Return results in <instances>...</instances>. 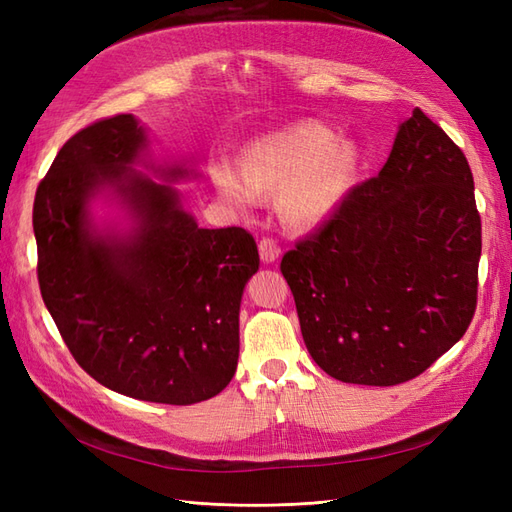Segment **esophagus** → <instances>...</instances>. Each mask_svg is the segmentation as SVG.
Masks as SVG:
<instances>
[{
    "label": "esophagus",
    "mask_w": 512,
    "mask_h": 512,
    "mask_svg": "<svg viewBox=\"0 0 512 512\" xmlns=\"http://www.w3.org/2000/svg\"><path fill=\"white\" fill-rule=\"evenodd\" d=\"M281 248L273 237H262L259 239V257H262L264 264H273L275 259H279Z\"/></svg>",
    "instance_id": "34e87169"
}]
</instances>
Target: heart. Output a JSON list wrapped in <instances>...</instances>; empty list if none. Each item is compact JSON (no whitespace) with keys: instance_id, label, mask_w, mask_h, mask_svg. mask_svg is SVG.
I'll list each match as a JSON object with an SVG mask.
<instances>
[{"instance_id":"1","label":"heart","mask_w":512,"mask_h":512,"mask_svg":"<svg viewBox=\"0 0 512 512\" xmlns=\"http://www.w3.org/2000/svg\"><path fill=\"white\" fill-rule=\"evenodd\" d=\"M361 149L321 123H297L248 143L239 169L217 160L211 180L235 211H250L259 195L277 193V213L288 228L310 231L339 209L361 169Z\"/></svg>"}]
</instances>
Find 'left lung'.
Listing matches in <instances>:
<instances>
[{"label": "left lung", "mask_w": 512, "mask_h": 512, "mask_svg": "<svg viewBox=\"0 0 512 512\" xmlns=\"http://www.w3.org/2000/svg\"><path fill=\"white\" fill-rule=\"evenodd\" d=\"M480 255L469 162L416 107L378 176L288 250L281 273L314 363L343 383L389 387L462 339Z\"/></svg>", "instance_id": "8db88e82"}]
</instances>
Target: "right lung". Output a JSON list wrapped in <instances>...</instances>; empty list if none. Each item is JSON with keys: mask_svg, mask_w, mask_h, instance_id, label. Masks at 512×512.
Returning a JSON list of instances; mask_svg holds the SVG:
<instances>
[{"mask_svg": "<svg viewBox=\"0 0 512 512\" xmlns=\"http://www.w3.org/2000/svg\"><path fill=\"white\" fill-rule=\"evenodd\" d=\"M145 156L132 114L96 121L61 147L32 209L39 288L94 380L129 398L193 405L235 374L239 303L259 253L244 228H200L169 182L132 169ZM149 167L167 180L193 173ZM103 192L133 217L129 232L93 224L89 202Z\"/></svg>", "mask_w": 512, "mask_h": 512, "instance_id": "1", "label": "right lung"}]
</instances>
